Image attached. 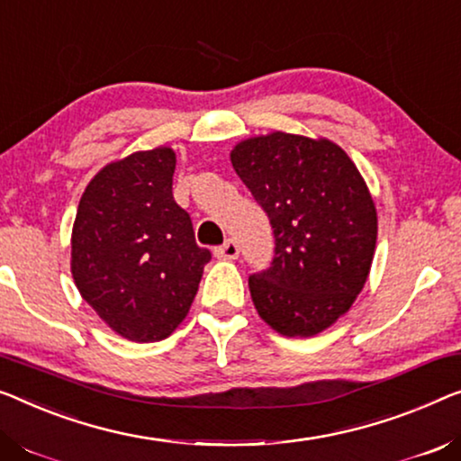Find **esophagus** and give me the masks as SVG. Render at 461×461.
<instances>
[{
	"label": "esophagus",
	"instance_id": "1",
	"mask_svg": "<svg viewBox=\"0 0 461 461\" xmlns=\"http://www.w3.org/2000/svg\"><path fill=\"white\" fill-rule=\"evenodd\" d=\"M217 258H223V260H236L238 254H240V246L233 242V240H228L223 246H219L215 249Z\"/></svg>",
	"mask_w": 461,
	"mask_h": 461
}]
</instances>
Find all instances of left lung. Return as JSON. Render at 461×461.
Listing matches in <instances>:
<instances>
[{
	"label": "left lung",
	"instance_id": "obj_1",
	"mask_svg": "<svg viewBox=\"0 0 461 461\" xmlns=\"http://www.w3.org/2000/svg\"><path fill=\"white\" fill-rule=\"evenodd\" d=\"M230 159L275 233L273 265L249 279L258 317L285 338L322 333L373 265L379 221L366 182L339 144L279 130L240 140Z\"/></svg>",
	"mask_w": 461,
	"mask_h": 461
}]
</instances>
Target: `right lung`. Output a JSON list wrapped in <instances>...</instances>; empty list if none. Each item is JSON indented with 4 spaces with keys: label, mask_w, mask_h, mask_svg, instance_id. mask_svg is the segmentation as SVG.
<instances>
[{
    "label": "right lung",
    "mask_w": 461,
    "mask_h": 461,
    "mask_svg": "<svg viewBox=\"0 0 461 461\" xmlns=\"http://www.w3.org/2000/svg\"><path fill=\"white\" fill-rule=\"evenodd\" d=\"M176 150L107 163L82 192L72 228L74 284L99 319L136 343L169 338L186 319L211 252L171 194Z\"/></svg>",
    "instance_id": "right-lung-1"
}]
</instances>
